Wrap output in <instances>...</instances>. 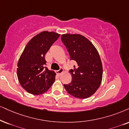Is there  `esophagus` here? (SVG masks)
I'll use <instances>...</instances> for the list:
<instances>
[{
    "label": "esophagus",
    "mask_w": 129,
    "mask_h": 129,
    "mask_svg": "<svg viewBox=\"0 0 129 129\" xmlns=\"http://www.w3.org/2000/svg\"><path fill=\"white\" fill-rule=\"evenodd\" d=\"M63 72V69L62 68H61L59 70H57L56 71L57 74H59V75H61Z\"/></svg>",
    "instance_id": "1"
}]
</instances>
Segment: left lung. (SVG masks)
<instances>
[{
	"label": "left lung",
	"instance_id": "8db88e82",
	"mask_svg": "<svg viewBox=\"0 0 129 129\" xmlns=\"http://www.w3.org/2000/svg\"><path fill=\"white\" fill-rule=\"evenodd\" d=\"M61 40L67 49L70 59L77 66L70 70L72 81L64 87L68 93L79 99L93 94L102 79V64L99 54L92 42L79 34H64Z\"/></svg>",
	"mask_w": 129,
	"mask_h": 129
}]
</instances>
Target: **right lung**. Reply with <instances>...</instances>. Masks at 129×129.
<instances>
[{"instance_id": "add662e5", "label": "right lung", "mask_w": 129, "mask_h": 129, "mask_svg": "<svg viewBox=\"0 0 129 129\" xmlns=\"http://www.w3.org/2000/svg\"><path fill=\"white\" fill-rule=\"evenodd\" d=\"M59 36L53 31H42L33 37L24 48L17 64V77L27 92L43 94L55 81L56 73L45 67V56Z\"/></svg>"}]
</instances>
